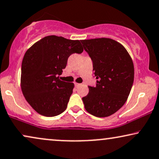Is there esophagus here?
Listing matches in <instances>:
<instances>
[{"mask_svg":"<svg viewBox=\"0 0 159 159\" xmlns=\"http://www.w3.org/2000/svg\"><path fill=\"white\" fill-rule=\"evenodd\" d=\"M80 84H80V83H77V82H75V85L76 86V87H78V86H80Z\"/></svg>","mask_w":159,"mask_h":159,"instance_id":"34e87169","label":"esophagus"}]
</instances>
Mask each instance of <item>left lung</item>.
<instances>
[{
	"instance_id": "obj_1",
	"label": "left lung",
	"mask_w": 159,
	"mask_h": 159,
	"mask_svg": "<svg viewBox=\"0 0 159 159\" xmlns=\"http://www.w3.org/2000/svg\"><path fill=\"white\" fill-rule=\"evenodd\" d=\"M93 63L96 86L82 98L84 108L96 117L114 114L123 106L132 88L134 68L123 45L111 39L81 40Z\"/></svg>"
}]
</instances>
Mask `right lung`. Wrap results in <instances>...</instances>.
I'll list each match as a JSON object with an SVG mask.
<instances>
[{"mask_svg": "<svg viewBox=\"0 0 159 159\" xmlns=\"http://www.w3.org/2000/svg\"><path fill=\"white\" fill-rule=\"evenodd\" d=\"M83 52L79 40L48 36L28 49L21 68V88L27 102L39 114L57 116L66 110L74 84L60 80L69 57Z\"/></svg>", "mask_w": 159, "mask_h": 159, "instance_id": "obj_1", "label": "right lung"}]
</instances>
